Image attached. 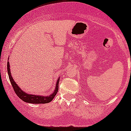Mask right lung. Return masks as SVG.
Segmentation results:
<instances>
[{
	"mask_svg": "<svg viewBox=\"0 0 131 131\" xmlns=\"http://www.w3.org/2000/svg\"><path fill=\"white\" fill-rule=\"evenodd\" d=\"M7 70H8V74L9 79L12 85L13 86L15 92L20 99L27 103H31V104H47L51 102L54 99L55 96L56 95L58 91V84L60 78L58 79L56 83V87L54 89V92L49 96H45L42 95H36V94H28L25 92V91H22L19 87L18 84H16V82L14 81L12 76L11 72H10V68L9 62H7Z\"/></svg>",
	"mask_w": 131,
	"mask_h": 131,
	"instance_id": "add662e5",
	"label": "right lung"
}]
</instances>
